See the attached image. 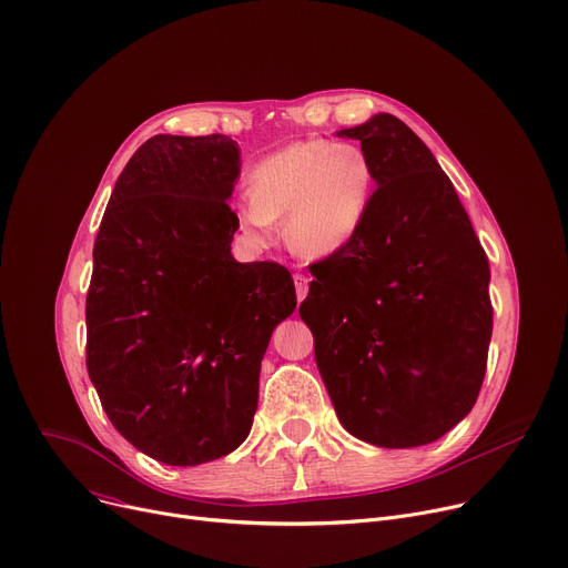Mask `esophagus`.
<instances>
[{
    "mask_svg": "<svg viewBox=\"0 0 568 568\" xmlns=\"http://www.w3.org/2000/svg\"><path fill=\"white\" fill-rule=\"evenodd\" d=\"M293 284H295L297 300L302 302V300H304V295H307V291H310V277H307V275H302V273H295V275H293Z\"/></svg>",
    "mask_w": 568,
    "mask_h": 568,
    "instance_id": "1",
    "label": "esophagus"
}]
</instances>
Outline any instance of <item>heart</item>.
<instances>
[{"mask_svg":"<svg viewBox=\"0 0 568 568\" xmlns=\"http://www.w3.org/2000/svg\"><path fill=\"white\" fill-rule=\"evenodd\" d=\"M373 193L375 170L359 145L300 141L254 165L234 213L254 243H271L286 217V243L297 254L327 256L359 234Z\"/></svg>","mask_w":568,"mask_h":568,"instance_id":"obj_1","label":"heart"}]
</instances>
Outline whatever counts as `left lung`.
<instances>
[{
  "mask_svg": "<svg viewBox=\"0 0 568 568\" xmlns=\"http://www.w3.org/2000/svg\"><path fill=\"white\" fill-rule=\"evenodd\" d=\"M375 170L359 234L300 304L343 427L379 448L439 439L475 405L494 327L489 258L448 174L390 113L341 129Z\"/></svg>",
  "mask_w": 568,
  "mask_h": 568,
  "instance_id": "left-lung-1",
  "label": "left lung"
}]
</instances>
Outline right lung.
<instances>
[{"instance_id":"right-lung-1","label":"right lung","mask_w":568,"mask_h":568,"mask_svg":"<svg viewBox=\"0 0 568 568\" xmlns=\"http://www.w3.org/2000/svg\"><path fill=\"white\" fill-rule=\"evenodd\" d=\"M239 172L223 134L152 136L120 172L93 247L85 368L113 427L170 466L245 442L261 359L297 304L284 266L232 256Z\"/></svg>"}]
</instances>
